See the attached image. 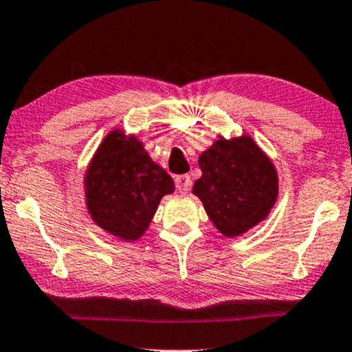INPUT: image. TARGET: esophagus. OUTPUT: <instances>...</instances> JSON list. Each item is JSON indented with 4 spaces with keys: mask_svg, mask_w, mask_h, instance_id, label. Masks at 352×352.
<instances>
[{
    "mask_svg": "<svg viewBox=\"0 0 352 352\" xmlns=\"http://www.w3.org/2000/svg\"><path fill=\"white\" fill-rule=\"evenodd\" d=\"M189 188H191V177L188 175H181V176H176V189L179 191L181 194L188 192Z\"/></svg>",
    "mask_w": 352,
    "mask_h": 352,
    "instance_id": "obj_1",
    "label": "esophagus"
}]
</instances>
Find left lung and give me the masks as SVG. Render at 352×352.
<instances>
[{"mask_svg": "<svg viewBox=\"0 0 352 352\" xmlns=\"http://www.w3.org/2000/svg\"><path fill=\"white\" fill-rule=\"evenodd\" d=\"M202 176L192 192L219 232L237 237L262 222L278 196V176L270 158L249 135L219 136L199 156Z\"/></svg>", "mask_w": 352, "mask_h": 352, "instance_id": "8db88e82", "label": "left lung"}]
</instances>
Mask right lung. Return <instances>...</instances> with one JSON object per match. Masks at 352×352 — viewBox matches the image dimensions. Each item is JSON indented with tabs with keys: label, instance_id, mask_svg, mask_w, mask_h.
<instances>
[{
	"label": "right lung",
	"instance_id": "obj_1",
	"mask_svg": "<svg viewBox=\"0 0 352 352\" xmlns=\"http://www.w3.org/2000/svg\"><path fill=\"white\" fill-rule=\"evenodd\" d=\"M85 202L98 227L122 241H138L150 226L161 197L175 181L150 158L135 135L111 130L85 173Z\"/></svg>",
	"mask_w": 352,
	"mask_h": 352
}]
</instances>
